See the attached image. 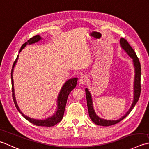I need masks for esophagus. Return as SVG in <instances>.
Instances as JSON below:
<instances>
[{
	"label": "esophagus",
	"instance_id": "1",
	"mask_svg": "<svg viewBox=\"0 0 149 149\" xmlns=\"http://www.w3.org/2000/svg\"><path fill=\"white\" fill-rule=\"evenodd\" d=\"M88 80H89V79H88V77L87 75H84L80 78V81H79V82L81 85H84L86 84Z\"/></svg>",
	"mask_w": 149,
	"mask_h": 149
}]
</instances>
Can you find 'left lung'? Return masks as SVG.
Instances as JSON below:
<instances>
[{
    "instance_id": "8db88e82",
    "label": "left lung",
    "mask_w": 149,
    "mask_h": 149,
    "mask_svg": "<svg viewBox=\"0 0 149 149\" xmlns=\"http://www.w3.org/2000/svg\"><path fill=\"white\" fill-rule=\"evenodd\" d=\"M120 44L121 45V47L125 51V53L128 54V55L132 59V63L133 65H134V97H133V101L132 103V105L127 113L123 115L122 117H121L120 119H118L116 120H105L99 117L98 115L96 114V112L95 111V109L93 107V100H92V96L89 90L86 88L85 89L86 90V98H87V108H88V112H89V117L94 123L96 125H100V126H110L112 125H114L120 121L124 119L127 115H128L132 110L134 108L136 103L138 102L139 96H140L141 93V65L140 62L139 61L138 58L137 57L136 53L134 52V49H132L131 46L129 45L125 39L123 38H121L120 40Z\"/></svg>"
}]
</instances>
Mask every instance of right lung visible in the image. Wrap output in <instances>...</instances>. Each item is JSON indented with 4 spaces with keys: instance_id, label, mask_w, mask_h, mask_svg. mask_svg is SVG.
I'll list each match as a JSON object with an SVG mask.
<instances>
[{
    "instance_id": "1",
    "label": "right lung",
    "mask_w": 149,
    "mask_h": 149,
    "mask_svg": "<svg viewBox=\"0 0 149 149\" xmlns=\"http://www.w3.org/2000/svg\"><path fill=\"white\" fill-rule=\"evenodd\" d=\"M42 38L40 35H36L33 37L31 38L29 40L26 42V43H24L22 47H21L19 53L21 52L24 47H26V45H32L34 44L36 42H38L40 40H42ZM19 54L17 57L16 60L13 65V68H12L11 70V85H12V96H13V100L14 102V104L15 105V107L17 109V110L19 111L20 114H22L24 118L26 119L29 122L31 123L34 124L35 125L37 126H42V127H52L55 125L60 121L62 120L63 114H64L65 111V105L67 104V100H68V96L69 93H71L72 90H73L74 88L77 86V81H78V78H72L71 79H69L68 80H67L64 84L63 85L61 89H60L58 96L57 97V107L56 109V111L54 112V113L49 117H48L45 119L44 120H38V119H34V118L28 117V116H26L25 114H24L22 112H21L20 108L17 105V103L16 101V98H15V90H14V82H13V72L14 70V68L16 63L17 62L18 58H19Z\"/></svg>"
}]
</instances>
